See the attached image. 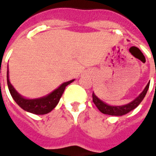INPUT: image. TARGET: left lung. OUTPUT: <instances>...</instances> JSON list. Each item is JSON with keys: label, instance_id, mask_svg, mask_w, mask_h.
Returning a JSON list of instances; mask_svg holds the SVG:
<instances>
[{"label": "left lung", "instance_id": "obj_1", "mask_svg": "<svg viewBox=\"0 0 156 156\" xmlns=\"http://www.w3.org/2000/svg\"><path fill=\"white\" fill-rule=\"evenodd\" d=\"M149 86H150V83L146 85V87L144 88V91L142 92L134 100L130 102L128 105H122V106H110V105H107V104L104 103L102 100H100L94 93H93V95H92L93 96V102L96 105V107L98 108V110L101 112V113H103V114H105V115L122 116V115H126L129 112H130L131 110L134 109V108L137 107L138 105L140 104L141 101L144 99L146 93H147Z\"/></svg>", "mask_w": 156, "mask_h": 156}]
</instances>
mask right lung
Listing matches in <instances>:
<instances>
[{"instance_id":"1","label":"right lung","mask_w":156,"mask_h":156,"mask_svg":"<svg viewBox=\"0 0 156 156\" xmlns=\"http://www.w3.org/2000/svg\"><path fill=\"white\" fill-rule=\"evenodd\" d=\"M6 77H7V85H8L9 91L16 103L25 111L30 112L35 115H46L49 112H51L58 104L62 95L64 92L65 88L68 84H70L72 82L74 81L73 79V80L63 83L60 87H58L54 91L51 92L50 94L47 95L45 97L36 98V99H27L19 94L16 91L15 88H13V86L11 84V83L9 81L8 72H7Z\"/></svg>"}]
</instances>
